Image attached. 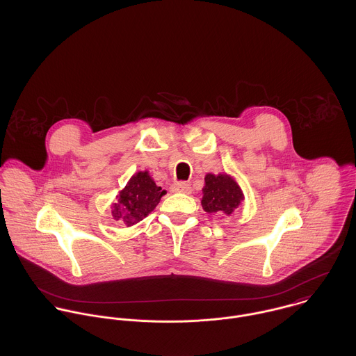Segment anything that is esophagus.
Returning a JSON list of instances; mask_svg holds the SVG:
<instances>
[{
  "label": "esophagus",
  "instance_id": "obj_1",
  "mask_svg": "<svg viewBox=\"0 0 356 356\" xmlns=\"http://www.w3.org/2000/svg\"><path fill=\"white\" fill-rule=\"evenodd\" d=\"M171 189L175 193H186V195H189L192 192V188H191V185L188 182H175Z\"/></svg>",
  "mask_w": 356,
  "mask_h": 356
}]
</instances>
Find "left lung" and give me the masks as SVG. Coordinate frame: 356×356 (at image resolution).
<instances>
[{
    "label": "left lung",
    "instance_id": "obj_1",
    "mask_svg": "<svg viewBox=\"0 0 356 356\" xmlns=\"http://www.w3.org/2000/svg\"><path fill=\"white\" fill-rule=\"evenodd\" d=\"M203 188V209L208 213L230 215L244 200L238 184L227 174H207Z\"/></svg>",
    "mask_w": 356,
    "mask_h": 356
}]
</instances>
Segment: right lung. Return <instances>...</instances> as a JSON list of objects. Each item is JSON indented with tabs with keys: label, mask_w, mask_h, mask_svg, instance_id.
<instances>
[{
	"label": "right lung",
	"mask_w": 356,
	"mask_h": 356,
	"mask_svg": "<svg viewBox=\"0 0 356 356\" xmlns=\"http://www.w3.org/2000/svg\"><path fill=\"white\" fill-rule=\"evenodd\" d=\"M165 191L154 184L148 171L136 172L113 204L112 216L126 226H133L148 216L160 202Z\"/></svg>",
	"instance_id": "add662e5"
}]
</instances>
